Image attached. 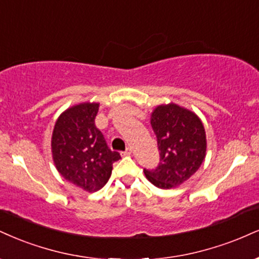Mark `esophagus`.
<instances>
[{
	"label": "esophagus",
	"instance_id": "1",
	"mask_svg": "<svg viewBox=\"0 0 259 259\" xmlns=\"http://www.w3.org/2000/svg\"><path fill=\"white\" fill-rule=\"evenodd\" d=\"M132 148H129V147H127L126 149H125V152H123V155H130V154H132Z\"/></svg>",
	"mask_w": 259,
	"mask_h": 259
}]
</instances>
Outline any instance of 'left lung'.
Listing matches in <instances>:
<instances>
[{
  "label": "left lung",
  "mask_w": 259,
  "mask_h": 259,
  "mask_svg": "<svg viewBox=\"0 0 259 259\" xmlns=\"http://www.w3.org/2000/svg\"><path fill=\"white\" fill-rule=\"evenodd\" d=\"M151 125L157 136L159 163L155 169H143L145 175L158 188L180 186L204 161V125L193 112L174 104L158 106L152 113Z\"/></svg>",
  "instance_id": "obj_1"
}]
</instances>
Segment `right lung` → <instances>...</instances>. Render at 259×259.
Here are the masks:
<instances>
[{
  "label": "right lung",
  "mask_w": 259,
  "mask_h": 259,
  "mask_svg": "<svg viewBox=\"0 0 259 259\" xmlns=\"http://www.w3.org/2000/svg\"><path fill=\"white\" fill-rule=\"evenodd\" d=\"M99 104H80L68 108L55 123L52 138L53 159L65 180L88 192L101 189L120 159L111 151L95 125Z\"/></svg>",
  "instance_id": "right-lung-1"
}]
</instances>
